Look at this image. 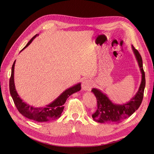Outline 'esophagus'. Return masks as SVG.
<instances>
[{
  "label": "esophagus",
  "mask_w": 154,
  "mask_h": 154,
  "mask_svg": "<svg viewBox=\"0 0 154 154\" xmlns=\"http://www.w3.org/2000/svg\"><path fill=\"white\" fill-rule=\"evenodd\" d=\"M93 83L90 80H85L82 83V89L84 91H90L92 88Z\"/></svg>",
  "instance_id": "34e87169"
}]
</instances>
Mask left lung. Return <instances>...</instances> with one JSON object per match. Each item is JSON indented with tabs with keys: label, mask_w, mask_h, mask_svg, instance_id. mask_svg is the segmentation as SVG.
Here are the masks:
<instances>
[{
	"label": "left lung",
	"mask_w": 154,
	"mask_h": 154,
	"mask_svg": "<svg viewBox=\"0 0 154 154\" xmlns=\"http://www.w3.org/2000/svg\"><path fill=\"white\" fill-rule=\"evenodd\" d=\"M133 52L137 60L140 72L141 81L139 89L135 95L128 102L122 104L114 103L105 93L97 88H93L91 92L97 99V109L92 115L94 121L100 123H118L130 116L140 107L143 98L146 85L145 74L143 68L142 58L138 51L131 46Z\"/></svg>",
	"instance_id": "1"
}]
</instances>
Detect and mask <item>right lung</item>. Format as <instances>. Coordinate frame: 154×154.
<instances>
[{"label":"right lung","mask_w":154,"mask_h":154,"mask_svg":"<svg viewBox=\"0 0 154 154\" xmlns=\"http://www.w3.org/2000/svg\"><path fill=\"white\" fill-rule=\"evenodd\" d=\"M39 34H36L34 36L21 51H23L29 46L32 41ZM15 62L16 60L14 61L11 68V74L10 79V92L17 110L22 115L29 119L39 122H44L58 119L61 116L64 109L63 105L65 103L67 99L72 94L78 92L81 90V83H78L64 90L53 102L45 106L34 107L30 106L24 102V100L20 97L16 90L14 80Z\"/></svg>","instance_id":"right-lung-1"}]
</instances>
